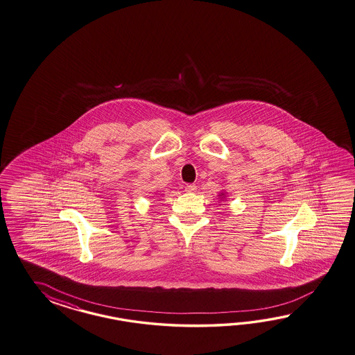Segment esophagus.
Segmentation results:
<instances>
[{
  "instance_id": "obj_1",
  "label": "esophagus",
  "mask_w": 355,
  "mask_h": 355,
  "mask_svg": "<svg viewBox=\"0 0 355 355\" xmlns=\"http://www.w3.org/2000/svg\"><path fill=\"white\" fill-rule=\"evenodd\" d=\"M184 190L187 191V192H195V190H196V184H193V183H190V184H186Z\"/></svg>"
}]
</instances>
